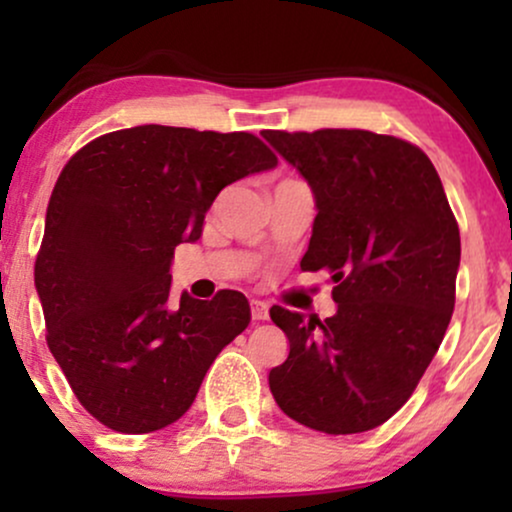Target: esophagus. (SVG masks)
Returning <instances> with one entry per match:
<instances>
[{
	"label": "esophagus",
	"instance_id": "34e87169",
	"mask_svg": "<svg viewBox=\"0 0 512 512\" xmlns=\"http://www.w3.org/2000/svg\"><path fill=\"white\" fill-rule=\"evenodd\" d=\"M250 313H252V320L255 322H262L269 317V305L264 301H250Z\"/></svg>",
	"mask_w": 512,
	"mask_h": 512
}]
</instances>
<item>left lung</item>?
<instances>
[{
  "instance_id": "8db88e82",
  "label": "left lung",
  "mask_w": 512,
  "mask_h": 512,
  "mask_svg": "<svg viewBox=\"0 0 512 512\" xmlns=\"http://www.w3.org/2000/svg\"><path fill=\"white\" fill-rule=\"evenodd\" d=\"M315 197L301 267L330 269L327 320L274 305L289 358L269 370L286 416L346 436L385 424L436 356L455 308L460 228L419 146L366 129L262 134Z\"/></svg>"
}]
</instances>
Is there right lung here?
<instances>
[{"label": "right lung", "instance_id": "obj_1", "mask_svg": "<svg viewBox=\"0 0 512 512\" xmlns=\"http://www.w3.org/2000/svg\"><path fill=\"white\" fill-rule=\"evenodd\" d=\"M255 134L142 125L86 144L57 178L35 289L48 346L88 414L151 433L195 402L214 358L250 322L248 298L219 291L170 303V262L202 238L226 185L276 166Z\"/></svg>", "mask_w": 512, "mask_h": 512}]
</instances>
